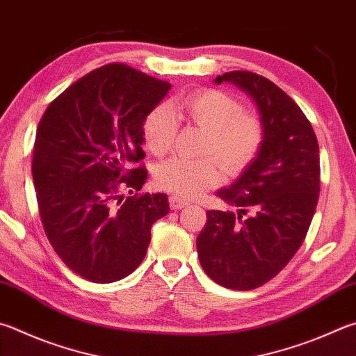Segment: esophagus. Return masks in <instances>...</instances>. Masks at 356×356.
<instances>
[{
	"label": "esophagus",
	"mask_w": 356,
	"mask_h": 356,
	"mask_svg": "<svg viewBox=\"0 0 356 356\" xmlns=\"http://www.w3.org/2000/svg\"><path fill=\"white\" fill-rule=\"evenodd\" d=\"M186 205H188V202H185V200H182V199L177 197V196H171L170 197L171 210H180V209H184V207H186Z\"/></svg>",
	"instance_id": "34e87169"
}]
</instances>
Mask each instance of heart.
I'll use <instances>...</instances> for the list:
<instances>
[{"mask_svg": "<svg viewBox=\"0 0 356 356\" xmlns=\"http://www.w3.org/2000/svg\"><path fill=\"white\" fill-rule=\"evenodd\" d=\"M174 108L179 116L207 132L200 154L216 158L229 174L241 172L260 151L261 122L243 112L240 102L221 90L191 92L179 98ZM176 113L168 104H159L146 115L143 140L154 156L161 157L171 151L177 134ZM216 161L210 157L166 160L156 170L154 180L159 188L174 196L196 197L221 182L222 172Z\"/></svg>", "mask_w": 356, "mask_h": 356, "instance_id": "1", "label": "heart"}]
</instances>
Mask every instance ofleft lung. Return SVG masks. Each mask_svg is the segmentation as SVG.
I'll return each instance as SVG.
<instances>
[{
  "mask_svg": "<svg viewBox=\"0 0 356 356\" xmlns=\"http://www.w3.org/2000/svg\"><path fill=\"white\" fill-rule=\"evenodd\" d=\"M215 82H230L250 96L263 141L241 176L218 191L236 213L207 211L197 255L218 285L249 291L274 279L305 240L319 199V145L300 107L266 77L229 71Z\"/></svg>",
  "mask_w": 356,
  "mask_h": 356,
  "instance_id": "1",
  "label": "left lung"
}]
</instances>
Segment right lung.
I'll use <instances>...</instances> for the list:
<instances>
[{
    "mask_svg": "<svg viewBox=\"0 0 356 356\" xmlns=\"http://www.w3.org/2000/svg\"><path fill=\"white\" fill-rule=\"evenodd\" d=\"M171 83L108 63L60 93L37 127L32 179L48 240L60 260L95 283L140 266L151 227L170 211L168 196L140 191L146 168L143 121Z\"/></svg>",
    "mask_w": 356,
    "mask_h": 356,
    "instance_id": "obj_1",
    "label": "right lung"
}]
</instances>
